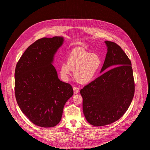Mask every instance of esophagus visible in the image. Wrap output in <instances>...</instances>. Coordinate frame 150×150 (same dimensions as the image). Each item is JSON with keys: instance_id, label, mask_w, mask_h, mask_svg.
<instances>
[{"instance_id": "esophagus-1", "label": "esophagus", "mask_w": 150, "mask_h": 150, "mask_svg": "<svg viewBox=\"0 0 150 150\" xmlns=\"http://www.w3.org/2000/svg\"><path fill=\"white\" fill-rule=\"evenodd\" d=\"M73 91H74V94H77V93H79V88H77V86H75L73 88Z\"/></svg>"}]
</instances>
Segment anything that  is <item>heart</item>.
Segmentation results:
<instances>
[{"label":"heart","mask_w":150,"mask_h":150,"mask_svg":"<svg viewBox=\"0 0 150 150\" xmlns=\"http://www.w3.org/2000/svg\"><path fill=\"white\" fill-rule=\"evenodd\" d=\"M102 64L100 56L85 51L81 47L72 50L67 58V63H62L59 67L61 78L67 81L74 71V77L77 82L86 84L92 81Z\"/></svg>","instance_id":"1"}]
</instances>
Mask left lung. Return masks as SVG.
<instances>
[{
    "mask_svg": "<svg viewBox=\"0 0 150 150\" xmlns=\"http://www.w3.org/2000/svg\"><path fill=\"white\" fill-rule=\"evenodd\" d=\"M105 43L107 52L100 73L110 69L80 91L86 120L96 127L119 120L128 109L134 93L133 70L128 56L116 43Z\"/></svg>",
    "mask_w": 150,
    "mask_h": 150,
    "instance_id": "8db88e82",
    "label": "left lung"
}]
</instances>
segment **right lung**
Segmentation results:
<instances>
[{
	"mask_svg": "<svg viewBox=\"0 0 150 150\" xmlns=\"http://www.w3.org/2000/svg\"><path fill=\"white\" fill-rule=\"evenodd\" d=\"M64 42L62 36L39 39L28 47L16 65L17 102L22 112L39 127L56 126L65 103L73 95L72 86L58 79L52 64Z\"/></svg>",
	"mask_w": 150,
	"mask_h": 150,
	"instance_id": "1",
	"label": "right lung"
}]
</instances>
